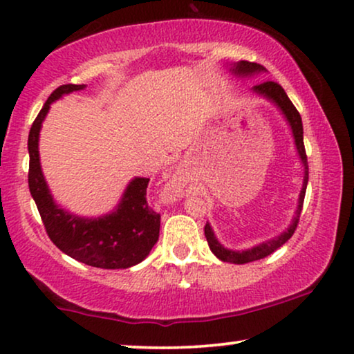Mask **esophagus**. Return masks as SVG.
Returning <instances> with one entry per match:
<instances>
[{
	"instance_id": "1",
	"label": "esophagus",
	"mask_w": 354,
	"mask_h": 354,
	"mask_svg": "<svg viewBox=\"0 0 354 354\" xmlns=\"http://www.w3.org/2000/svg\"><path fill=\"white\" fill-rule=\"evenodd\" d=\"M180 189H181L180 180H178V178H173V180L167 185V189H165V192H167V196H176L178 192H180Z\"/></svg>"
}]
</instances>
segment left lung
<instances>
[{"label": "left lung", "instance_id": "8db88e82", "mask_svg": "<svg viewBox=\"0 0 354 354\" xmlns=\"http://www.w3.org/2000/svg\"><path fill=\"white\" fill-rule=\"evenodd\" d=\"M261 71H266V68L257 63H249V61H239L233 66V73L238 75H251L254 73H261ZM254 92L259 93V95L268 98L275 103L277 106L280 108L281 113H283L286 120H288L291 131H293L295 136V144L296 149H298V153L301 157V162L304 165V181H303V189H301L299 194V204H298V210H296V215L293 221H291L290 228L280 234L279 238H273L270 241H266L259 246H254L251 249H246V251H232V249H226L221 246V244L216 241L214 232H212L210 225L205 223L204 233L207 238V243H209L210 251L215 254L220 261L223 262H232V263H248L252 261H259V259H263L267 256H270L272 252H275L277 249L288 241V239L293 236V233L296 232V226L299 223V216H301V210H303V202H304V196H306V187H308V180H309V168H308V155H306V149H304V140H303V121H301V115L299 111L296 110L293 103L286 95V92L283 91V87L280 84L273 82V81H263L257 86H254L252 88Z\"/></svg>", "mask_w": 354, "mask_h": 354}]
</instances>
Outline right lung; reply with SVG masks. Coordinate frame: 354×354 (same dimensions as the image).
<instances>
[{"instance_id":"add662e5","label":"right lung","mask_w":354,"mask_h":354,"mask_svg":"<svg viewBox=\"0 0 354 354\" xmlns=\"http://www.w3.org/2000/svg\"><path fill=\"white\" fill-rule=\"evenodd\" d=\"M86 86L64 84L51 92L29 133V189L46 234L58 249L75 261L98 268H128L142 262L158 241L160 214L147 204L149 178H134L118 209L98 218H84L59 209L41 174L39 133L50 103Z\"/></svg>"}]
</instances>
